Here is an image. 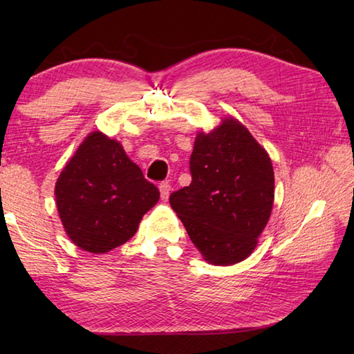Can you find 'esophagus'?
<instances>
[{"mask_svg": "<svg viewBox=\"0 0 354 354\" xmlns=\"http://www.w3.org/2000/svg\"><path fill=\"white\" fill-rule=\"evenodd\" d=\"M170 190H171V187H170L169 183H161L160 184V193H161V199L162 201H167L169 199Z\"/></svg>", "mask_w": 354, "mask_h": 354, "instance_id": "esophagus-1", "label": "esophagus"}]
</instances>
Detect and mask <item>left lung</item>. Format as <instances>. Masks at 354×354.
Masks as SVG:
<instances>
[{"mask_svg":"<svg viewBox=\"0 0 354 354\" xmlns=\"http://www.w3.org/2000/svg\"><path fill=\"white\" fill-rule=\"evenodd\" d=\"M192 183L170 205L204 259L216 266L245 260L257 246L274 205V169L250 131L227 117L199 132L190 156Z\"/></svg>","mask_w":354,"mask_h":354,"instance_id":"8db88e82","label":"left lung"}]
</instances>
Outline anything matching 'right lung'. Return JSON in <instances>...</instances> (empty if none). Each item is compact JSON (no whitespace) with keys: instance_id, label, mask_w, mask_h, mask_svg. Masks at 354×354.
<instances>
[{"instance_id":"obj_1","label":"right lung","mask_w":354,"mask_h":354,"mask_svg":"<svg viewBox=\"0 0 354 354\" xmlns=\"http://www.w3.org/2000/svg\"><path fill=\"white\" fill-rule=\"evenodd\" d=\"M56 205L66 234L80 250L103 254L126 243L160 190L118 141L89 133L56 183Z\"/></svg>"}]
</instances>
